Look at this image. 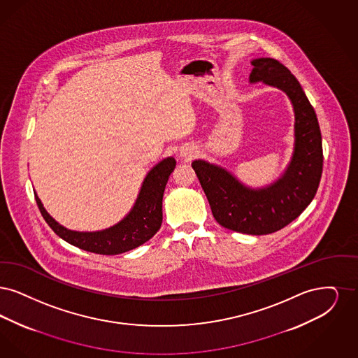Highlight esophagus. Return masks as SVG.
I'll list each match as a JSON object with an SVG mask.
<instances>
[{
  "label": "esophagus",
  "mask_w": 358,
  "mask_h": 358,
  "mask_svg": "<svg viewBox=\"0 0 358 358\" xmlns=\"http://www.w3.org/2000/svg\"><path fill=\"white\" fill-rule=\"evenodd\" d=\"M192 154H194L192 151H183V152H182V155L185 156V157H187V159L192 157Z\"/></svg>",
  "instance_id": "obj_1"
}]
</instances>
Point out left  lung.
<instances>
[{
    "instance_id": "left-lung-1",
    "label": "left lung",
    "mask_w": 358,
    "mask_h": 358,
    "mask_svg": "<svg viewBox=\"0 0 358 358\" xmlns=\"http://www.w3.org/2000/svg\"><path fill=\"white\" fill-rule=\"evenodd\" d=\"M250 81H264L290 97L296 112V148L290 166L278 182L264 189L241 185L230 172L206 163L192 162L211 211L220 226L236 233H275L310 204L320 186L324 154L321 129L296 76L275 59H257Z\"/></svg>"
}]
</instances>
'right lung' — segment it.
<instances>
[{"label": "right lung", "mask_w": 358, "mask_h": 358, "mask_svg": "<svg viewBox=\"0 0 358 358\" xmlns=\"http://www.w3.org/2000/svg\"><path fill=\"white\" fill-rule=\"evenodd\" d=\"M175 164L176 162L173 157H167L148 172L140 189L139 198L131 213L120 223L103 231L78 233L66 230L48 214L37 196L36 202L49 227L68 243L78 249L103 255L122 254L136 249L151 239L160 229L163 219V194Z\"/></svg>", "instance_id": "1"}]
</instances>
